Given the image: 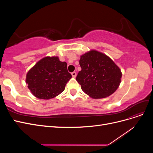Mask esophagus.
Here are the masks:
<instances>
[{
	"instance_id": "1",
	"label": "esophagus",
	"mask_w": 153,
	"mask_h": 153,
	"mask_svg": "<svg viewBox=\"0 0 153 153\" xmlns=\"http://www.w3.org/2000/svg\"><path fill=\"white\" fill-rule=\"evenodd\" d=\"M71 75H72V76H73V78H75L76 76V73L75 71H74V72L71 73Z\"/></svg>"
}]
</instances>
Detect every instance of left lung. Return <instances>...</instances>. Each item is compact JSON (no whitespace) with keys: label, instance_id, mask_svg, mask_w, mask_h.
Listing matches in <instances>:
<instances>
[{"label":"left lung","instance_id":"left-lung-1","mask_svg":"<svg viewBox=\"0 0 153 153\" xmlns=\"http://www.w3.org/2000/svg\"><path fill=\"white\" fill-rule=\"evenodd\" d=\"M79 63L82 70L76 80L82 90L91 98H105L117 89L122 73L107 55L92 50L81 55Z\"/></svg>","mask_w":153,"mask_h":153}]
</instances>
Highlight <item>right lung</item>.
<instances>
[{
  "instance_id": "1",
  "label": "right lung",
  "mask_w": 153,
  "mask_h": 153,
  "mask_svg": "<svg viewBox=\"0 0 153 153\" xmlns=\"http://www.w3.org/2000/svg\"><path fill=\"white\" fill-rule=\"evenodd\" d=\"M71 77L66 62L60 61L58 57H46L28 71L25 81L35 97L49 100L62 92Z\"/></svg>"
}]
</instances>
